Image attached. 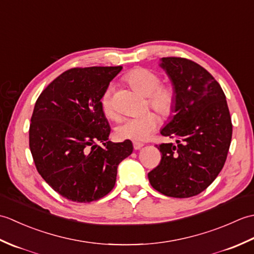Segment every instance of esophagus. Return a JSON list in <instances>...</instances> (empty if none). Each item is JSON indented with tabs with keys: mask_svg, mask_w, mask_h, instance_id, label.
<instances>
[{
	"mask_svg": "<svg viewBox=\"0 0 254 254\" xmlns=\"http://www.w3.org/2000/svg\"><path fill=\"white\" fill-rule=\"evenodd\" d=\"M143 146H144L143 143H137V142H134L133 143V147H134V149H135V150L141 149Z\"/></svg>",
	"mask_w": 254,
	"mask_h": 254,
	"instance_id": "obj_1",
	"label": "esophagus"
}]
</instances>
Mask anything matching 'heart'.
<instances>
[{
	"mask_svg": "<svg viewBox=\"0 0 254 254\" xmlns=\"http://www.w3.org/2000/svg\"><path fill=\"white\" fill-rule=\"evenodd\" d=\"M124 80L139 94L147 97L149 107L159 116L167 118L175 110L176 91L170 85L160 84L158 74L147 68L136 67L126 74ZM102 112L111 120L118 119V113L112 102V91L108 88L101 96ZM157 127V118L152 112H146L136 118H127L116 128V135L120 139L143 142L152 135Z\"/></svg>",
	"mask_w": 254,
	"mask_h": 254,
	"instance_id": "obj_1",
	"label": "heart"
}]
</instances>
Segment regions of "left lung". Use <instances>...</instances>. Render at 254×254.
<instances>
[{
	"instance_id": "8db88e82",
	"label": "left lung",
	"mask_w": 254,
	"mask_h": 254,
	"mask_svg": "<svg viewBox=\"0 0 254 254\" xmlns=\"http://www.w3.org/2000/svg\"><path fill=\"white\" fill-rule=\"evenodd\" d=\"M159 66L171 80L176 106L161 135L176 137L160 144L159 165L148 174L150 185L171 197L197 195L223 169L233 135L226 96L212 75L183 58H163Z\"/></svg>"
}]
</instances>
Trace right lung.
I'll return each mask as SVG.
<instances>
[{"label": "right lung", "instance_id": "add662e5", "mask_svg": "<svg viewBox=\"0 0 254 254\" xmlns=\"http://www.w3.org/2000/svg\"><path fill=\"white\" fill-rule=\"evenodd\" d=\"M122 66L74 67L38 97L29 147L44 180L63 197L89 203L116 185L119 164L130 156V139L109 141L110 126L100 99Z\"/></svg>", "mask_w": 254, "mask_h": 254}]
</instances>
